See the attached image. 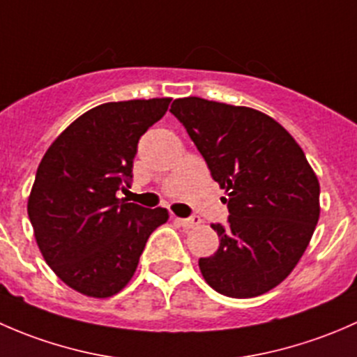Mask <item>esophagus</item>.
<instances>
[{
  "label": "esophagus",
  "instance_id": "obj_1",
  "mask_svg": "<svg viewBox=\"0 0 357 357\" xmlns=\"http://www.w3.org/2000/svg\"><path fill=\"white\" fill-rule=\"evenodd\" d=\"M176 222H179V225L183 226V228H195V226L200 225V218L199 215H193V218H176Z\"/></svg>",
  "mask_w": 357,
  "mask_h": 357
}]
</instances>
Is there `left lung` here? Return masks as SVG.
<instances>
[{
    "label": "left lung",
    "mask_w": 357,
    "mask_h": 357,
    "mask_svg": "<svg viewBox=\"0 0 357 357\" xmlns=\"http://www.w3.org/2000/svg\"><path fill=\"white\" fill-rule=\"evenodd\" d=\"M214 181L226 190L228 225H212L219 248L202 276L233 298L266 294L301 261L319 219V181L290 132L262 112L208 102H172Z\"/></svg>",
    "instance_id": "obj_1"
}]
</instances>
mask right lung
<instances>
[{
	"label": "right lung",
	"instance_id": "add662e5",
	"mask_svg": "<svg viewBox=\"0 0 357 357\" xmlns=\"http://www.w3.org/2000/svg\"><path fill=\"white\" fill-rule=\"evenodd\" d=\"M171 98L95 107L52 143L36 172L27 214L46 264L70 289L95 298L121 291L167 208L117 199L129 186L138 142Z\"/></svg>",
	"mask_w": 357,
	"mask_h": 357
}]
</instances>
